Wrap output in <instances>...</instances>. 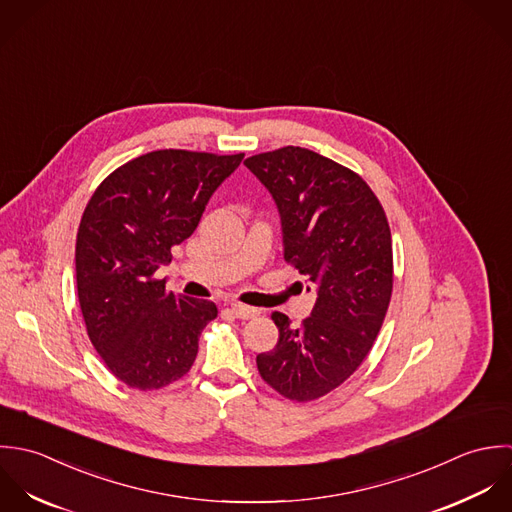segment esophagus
I'll return each instance as SVG.
<instances>
[{
    "label": "esophagus",
    "mask_w": 512,
    "mask_h": 512,
    "mask_svg": "<svg viewBox=\"0 0 512 512\" xmlns=\"http://www.w3.org/2000/svg\"><path fill=\"white\" fill-rule=\"evenodd\" d=\"M231 312L241 320H249V318H255L259 314L257 308L247 307V305H231Z\"/></svg>",
    "instance_id": "1"
}]
</instances>
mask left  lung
<instances>
[{"label": "left lung", "mask_w": 512, "mask_h": 512, "mask_svg": "<svg viewBox=\"0 0 512 512\" xmlns=\"http://www.w3.org/2000/svg\"><path fill=\"white\" fill-rule=\"evenodd\" d=\"M245 166L277 204L285 261L316 289L301 326L273 312L279 342L257 368L281 396L310 402L354 374L382 328L394 283L390 225L356 172L312 150L285 146Z\"/></svg>", "instance_id": "8db88e82"}]
</instances>
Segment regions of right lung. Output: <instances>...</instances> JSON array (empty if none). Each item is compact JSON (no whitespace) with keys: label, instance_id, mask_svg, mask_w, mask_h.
I'll list each match as a JSON object with an SVG mask.
<instances>
[{"label":"right lung","instance_id":"add662e5","mask_svg":"<svg viewBox=\"0 0 512 512\" xmlns=\"http://www.w3.org/2000/svg\"><path fill=\"white\" fill-rule=\"evenodd\" d=\"M243 156L148 152L114 170L85 207L75 247L79 303L95 350L130 388H164L198 356L217 307L168 293L154 275Z\"/></svg>","mask_w":512,"mask_h":512}]
</instances>
